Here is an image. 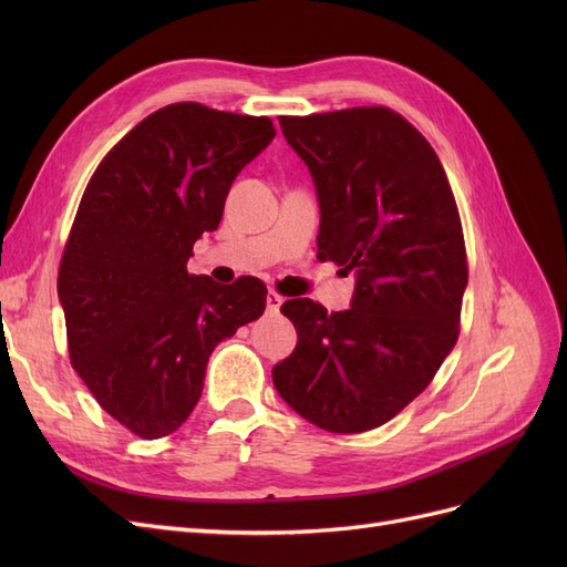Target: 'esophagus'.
Masks as SVG:
<instances>
[{
  "label": "esophagus",
  "mask_w": 567,
  "mask_h": 567,
  "mask_svg": "<svg viewBox=\"0 0 567 567\" xmlns=\"http://www.w3.org/2000/svg\"><path fill=\"white\" fill-rule=\"evenodd\" d=\"M281 305H284V298L279 293H274V290H269V293H267V312L277 315L281 310Z\"/></svg>",
  "instance_id": "1"
}]
</instances>
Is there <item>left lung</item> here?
<instances>
[{
    "label": "left lung",
    "instance_id": "obj_1",
    "mask_svg": "<svg viewBox=\"0 0 567 567\" xmlns=\"http://www.w3.org/2000/svg\"><path fill=\"white\" fill-rule=\"evenodd\" d=\"M319 200V260L357 271L350 310L286 300L298 346L271 369L281 400L329 433L390 421L454 350L466 246L452 186L416 127L390 109L279 117Z\"/></svg>",
    "mask_w": 567,
    "mask_h": 567
}]
</instances>
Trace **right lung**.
I'll return each mask as SVG.
<instances>
[{"label": "right lung", "mask_w": 567, "mask_h": 567, "mask_svg": "<svg viewBox=\"0 0 567 567\" xmlns=\"http://www.w3.org/2000/svg\"><path fill=\"white\" fill-rule=\"evenodd\" d=\"M274 136L269 117L184 101L142 120L84 188L59 269L68 350L134 435L175 433L200 400L213 350L265 312L260 279L219 286L186 262Z\"/></svg>", "instance_id": "1"}]
</instances>
